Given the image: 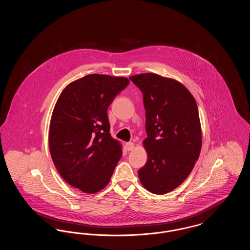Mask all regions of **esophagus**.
<instances>
[{"label": "esophagus", "instance_id": "34e87169", "mask_svg": "<svg viewBox=\"0 0 250 250\" xmlns=\"http://www.w3.org/2000/svg\"><path fill=\"white\" fill-rule=\"evenodd\" d=\"M125 148L127 151H132L134 149V143H125Z\"/></svg>", "mask_w": 250, "mask_h": 250}]
</instances>
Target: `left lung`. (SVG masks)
Returning a JSON list of instances; mask_svg holds the SVG:
<instances>
[{
  "mask_svg": "<svg viewBox=\"0 0 250 250\" xmlns=\"http://www.w3.org/2000/svg\"><path fill=\"white\" fill-rule=\"evenodd\" d=\"M143 93L147 162L138 171L147 190L162 195L190 174L202 148L197 103L178 82L153 73L129 78Z\"/></svg>",
  "mask_w": 250,
  "mask_h": 250,
  "instance_id": "1",
  "label": "left lung"
}]
</instances>
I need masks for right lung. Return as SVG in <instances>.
I'll use <instances>...</instances> for the list:
<instances>
[{
  "instance_id": "obj_1",
  "label": "right lung",
  "mask_w": 250,
  "mask_h": 250,
  "mask_svg": "<svg viewBox=\"0 0 250 250\" xmlns=\"http://www.w3.org/2000/svg\"><path fill=\"white\" fill-rule=\"evenodd\" d=\"M128 84L126 78L88 75L69 84L54 107L51 158L62 179L83 192L103 189L122 156L120 143L109 133L107 111Z\"/></svg>"
}]
</instances>
